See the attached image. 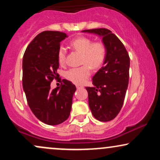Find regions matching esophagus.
<instances>
[{"label": "esophagus", "instance_id": "obj_1", "mask_svg": "<svg viewBox=\"0 0 160 160\" xmlns=\"http://www.w3.org/2000/svg\"><path fill=\"white\" fill-rule=\"evenodd\" d=\"M76 87H77V89H80V88H82V86L78 84V85H76Z\"/></svg>", "mask_w": 160, "mask_h": 160}]
</instances>
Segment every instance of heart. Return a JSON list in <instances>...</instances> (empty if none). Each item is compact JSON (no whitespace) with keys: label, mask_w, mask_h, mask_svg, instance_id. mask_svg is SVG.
I'll return each instance as SVG.
<instances>
[{"label":"heart","mask_w":160,"mask_h":160,"mask_svg":"<svg viewBox=\"0 0 160 160\" xmlns=\"http://www.w3.org/2000/svg\"><path fill=\"white\" fill-rule=\"evenodd\" d=\"M71 46L77 51L82 53V63L87 64L80 67L68 70L65 73V78L75 84H82L91 74L90 66L93 69H97L103 65L107 55V49L103 43H92V40L86 37H78L72 40L71 41ZM57 58L60 65L65 63L66 58L65 47H61L58 49Z\"/></svg>","instance_id":"heart-1"}]
</instances>
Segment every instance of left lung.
Listing matches in <instances>:
<instances>
[{
  "label": "left lung",
  "instance_id": "obj_1",
  "mask_svg": "<svg viewBox=\"0 0 160 160\" xmlns=\"http://www.w3.org/2000/svg\"><path fill=\"white\" fill-rule=\"evenodd\" d=\"M100 36L107 49L103 66L86 87L93 117L102 122L112 120L122 107L129 78L130 58L120 39L107 28L82 31Z\"/></svg>",
  "mask_w": 160,
  "mask_h": 160
}]
</instances>
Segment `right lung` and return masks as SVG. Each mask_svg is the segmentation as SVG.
<instances>
[{
  "instance_id": "right-lung-1",
  "label": "right lung",
  "mask_w": 160,
  "mask_h": 160,
  "mask_svg": "<svg viewBox=\"0 0 160 160\" xmlns=\"http://www.w3.org/2000/svg\"><path fill=\"white\" fill-rule=\"evenodd\" d=\"M67 34L45 31L29 43L22 59V86L32 113L40 121L51 126L58 125L68 118L76 86L62 80L59 87L51 89L50 82L58 79L57 53L60 42Z\"/></svg>"
}]
</instances>
